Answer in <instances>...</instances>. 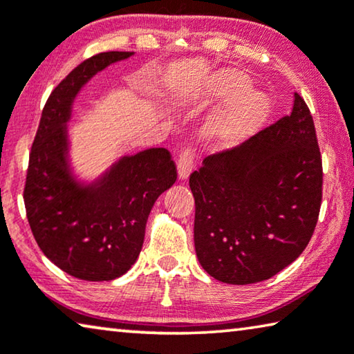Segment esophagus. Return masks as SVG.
Segmentation results:
<instances>
[{
	"label": "esophagus",
	"instance_id": "obj_1",
	"mask_svg": "<svg viewBox=\"0 0 354 354\" xmlns=\"http://www.w3.org/2000/svg\"><path fill=\"white\" fill-rule=\"evenodd\" d=\"M194 159H195V149L192 147H186L181 154H179V160H178V175L181 179H186L189 176V173L192 171L194 167Z\"/></svg>",
	"mask_w": 354,
	"mask_h": 354
}]
</instances>
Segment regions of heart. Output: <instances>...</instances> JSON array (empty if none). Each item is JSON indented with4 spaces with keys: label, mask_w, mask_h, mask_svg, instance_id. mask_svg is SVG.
<instances>
[{
    "label": "heart",
    "mask_w": 354,
    "mask_h": 354,
    "mask_svg": "<svg viewBox=\"0 0 354 354\" xmlns=\"http://www.w3.org/2000/svg\"><path fill=\"white\" fill-rule=\"evenodd\" d=\"M214 94L236 99L228 113L212 129L218 147H233L250 137L268 115V100L258 93H248L249 83L238 72H222L214 80Z\"/></svg>",
    "instance_id": "obj_1"
}]
</instances>
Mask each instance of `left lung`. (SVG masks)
I'll return each instance as SVG.
<instances>
[{"mask_svg":"<svg viewBox=\"0 0 354 354\" xmlns=\"http://www.w3.org/2000/svg\"><path fill=\"white\" fill-rule=\"evenodd\" d=\"M189 186L195 252L209 276L248 285L291 265L312 238L323 197L322 154L304 99L295 93L290 115L205 157Z\"/></svg>","mask_w":354,"mask_h":354,"instance_id":"1","label":"left lung"}]
</instances>
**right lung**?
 I'll return each instance as SVG.
<instances>
[{"instance_id": "right-lung-1", "label": "right lung", "mask_w": 354, "mask_h": 354, "mask_svg": "<svg viewBox=\"0 0 354 354\" xmlns=\"http://www.w3.org/2000/svg\"><path fill=\"white\" fill-rule=\"evenodd\" d=\"M132 52H104L82 61L44 105L31 145L24 189L36 243L50 261L82 280H113L142 250L151 207L178 178L171 154L151 148L124 157L94 187H80L67 171V137L75 94L96 72Z\"/></svg>"}]
</instances>
